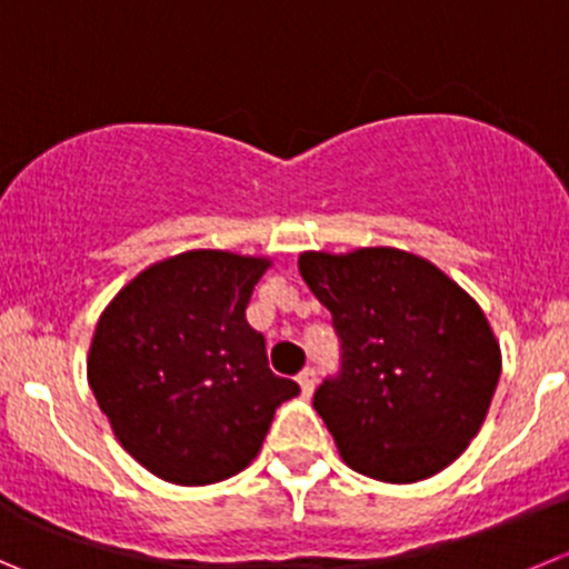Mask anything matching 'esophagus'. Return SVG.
I'll use <instances>...</instances> for the list:
<instances>
[{"label": "esophagus", "instance_id": "esophagus-1", "mask_svg": "<svg viewBox=\"0 0 569 569\" xmlns=\"http://www.w3.org/2000/svg\"><path fill=\"white\" fill-rule=\"evenodd\" d=\"M299 386H301V391H305V397H310V393L316 391V369H310V366H307V369H301Z\"/></svg>", "mask_w": 569, "mask_h": 569}]
</instances>
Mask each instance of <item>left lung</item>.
I'll use <instances>...</instances> for the list:
<instances>
[{"instance_id": "8db88e82", "label": "left lung", "mask_w": 569, "mask_h": 569, "mask_svg": "<svg viewBox=\"0 0 569 569\" xmlns=\"http://www.w3.org/2000/svg\"><path fill=\"white\" fill-rule=\"evenodd\" d=\"M299 270L340 338V375L312 408L343 461L386 483L450 467L478 436L502 369L478 301L399 248L305 251Z\"/></svg>"}]
</instances>
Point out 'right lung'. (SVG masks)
I'll return each mask as SVG.
<instances>
[{
    "instance_id": "obj_1",
    "label": "right lung",
    "mask_w": 569,
    "mask_h": 569,
    "mask_svg": "<svg viewBox=\"0 0 569 569\" xmlns=\"http://www.w3.org/2000/svg\"><path fill=\"white\" fill-rule=\"evenodd\" d=\"M268 257L183 251L111 299L89 346V386L113 436L167 483L207 486L262 450L276 408L299 393L268 369L246 321Z\"/></svg>"
}]
</instances>
